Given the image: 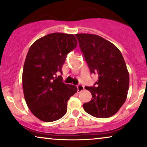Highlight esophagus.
<instances>
[{
  "label": "esophagus",
  "mask_w": 147,
  "mask_h": 147,
  "mask_svg": "<svg viewBox=\"0 0 147 147\" xmlns=\"http://www.w3.org/2000/svg\"><path fill=\"white\" fill-rule=\"evenodd\" d=\"M77 91H78V92H81V91H82L84 89V87L83 85H82V84H79V85H77Z\"/></svg>",
  "instance_id": "1"
}]
</instances>
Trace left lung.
Masks as SVG:
<instances>
[{
    "label": "left lung",
    "instance_id": "obj_1",
    "mask_svg": "<svg viewBox=\"0 0 147 147\" xmlns=\"http://www.w3.org/2000/svg\"><path fill=\"white\" fill-rule=\"evenodd\" d=\"M75 36L90 73L98 76L93 86L85 87L92 94V99L83 104L84 111L95 117H110L125 102L129 90V74L122 53L98 35Z\"/></svg>",
    "mask_w": 147,
    "mask_h": 147
}]
</instances>
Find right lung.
<instances>
[{
    "label": "right lung",
    "instance_id": "obj_1",
    "mask_svg": "<svg viewBox=\"0 0 147 147\" xmlns=\"http://www.w3.org/2000/svg\"><path fill=\"white\" fill-rule=\"evenodd\" d=\"M77 45L73 34L52 33L31 45L23 70L25 102L34 116L43 122L56 121L65 115L67 102L77 91L64 84L61 76L67 55Z\"/></svg>",
    "mask_w": 147,
    "mask_h": 147
}]
</instances>
